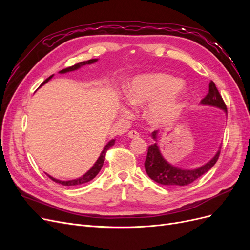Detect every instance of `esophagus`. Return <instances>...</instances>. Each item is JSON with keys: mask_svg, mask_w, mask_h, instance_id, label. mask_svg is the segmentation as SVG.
<instances>
[{"mask_svg": "<svg viewBox=\"0 0 250 250\" xmlns=\"http://www.w3.org/2000/svg\"><path fill=\"white\" fill-rule=\"evenodd\" d=\"M139 137V132L135 131V130H130L128 132V138L130 139H137Z\"/></svg>", "mask_w": 250, "mask_h": 250, "instance_id": "esophagus-1", "label": "esophagus"}]
</instances>
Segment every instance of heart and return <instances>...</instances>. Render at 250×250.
<instances>
[{
  "mask_svg": "<svg viewBox=\"0 0 250 250\" xmlns=\"http://www.w3.org/2000/svg\"><path fill=\"white\" fill-rule=\"evenodd\" d=\"M184 84L170 75L146 74L135 77L127 89V99L132 105H143L150 101L148 117L158 125L169 124L175 120L180 109Z\"/></svg>",
  "mask_w": 250,
  "mask_h": 250,
  "instance_id": "heart-1",
  "label": "heart"
}]
</instances>
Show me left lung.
I'll use <instances>...</instances> for the list:
<instances>
[{"instance_id":"left-lung-1","label":"left lung","mask_w":250,"mask_h":250,"mask_svg":"<svg viewBox=\"0 0 250 250\" xmlns=\"http://www.w3.org/2000/svg\"><path fill=\"white\" fill-rule=\"evenodd\" d=\"M201 103L206 105H213V106H217L228 111V107H226V104L222 96L219 93L214 81L211 80L209 81L208 84V93L201 100ZM156 133L157 131H154L152 133L153 139L156 138ZM219 155H220V150L218 151L213 160L202 166V167L194 170H184L173 167L172 165L166 161L161 154V151L155 143L148 148V153L145 161V169L148 176L151 179L156 181L157 184L172 188L188 186L213 167L218 161Z\"/></svg>"}]
</instances>
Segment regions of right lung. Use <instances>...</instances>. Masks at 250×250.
<instances>
[{
  "label": "right lung",
  "mask_w": 250,
  "mask_h": 250,
  "mask_svg": "<svg viewBox=\"0 0 250 250\" xmlns=\"http://www.w3.org/2000/svg\"><path fill=\"white\" fill-rule=\"evenodd\" d=\"M97 62V59H89V60H87V62H82L74 64V65L67 66V67H65V69L60 71V73H66V72H70V71L77 70V69H79V67L82 66V65L93 63V62ZM52 76H53V75H52ZM52 76H50L49 78H47L46 80H44V81L42 82V84H43V83H46ZM113 145H115V140H111V141L107 144V145L105 146V148L103 149L102 153L100 154L99 158H98V161L96 162V164L93 166V168L90 169L88 172H86L82 177H79V178L74 179V180L62 181V180H58V179L53 178V177H51V176H49V175H48V176H49L53 181H55V183L60 184V185H63V186H79V185L86 184V183H88V181L94 179V178L97 176V174L100 172V170H101V168H102V166H103V163H104V161H105V155H106L107 150H108L109 148H111Z\"/></svg>",
  "instance_id": "add662e5"
}]
</instances>
